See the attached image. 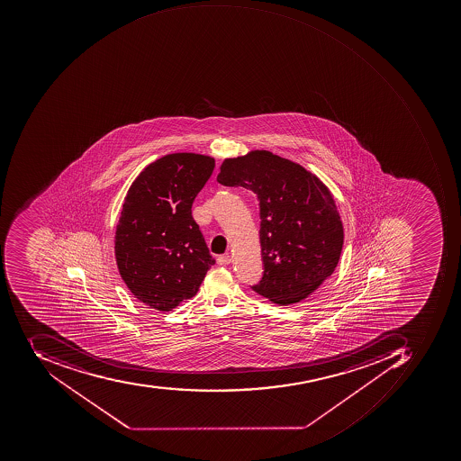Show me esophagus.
Listing matches in <instances>:
<instances>
[{
  "label": "esophagus",
  "mask_w": 461,
  "mask_h": 461,
  "mask_svg": "<svg viewBox=\"0 0 461 461\" xmlns=\"http://www.w3.org/2000/svg\"><path fill=\"white\" fill-rule=\"evenodd\" d=\"M218 263H220L221 266H228V264L232 263V258H230L229 254H226V256H220V258H218Z\"/></svg>",
  "instance_id": "esophagus-1"
}]
</instances>
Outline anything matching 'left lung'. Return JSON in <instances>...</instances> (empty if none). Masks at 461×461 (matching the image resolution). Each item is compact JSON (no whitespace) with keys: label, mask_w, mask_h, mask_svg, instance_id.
I'll return each instance as SVG.
<instances>
[{"label":"left lung","mask_w":461,"mask_h":461,"mask_svg":"<svg viewBox=\"0 0 461 461\" xmlns=\"http://www.w3.org/2000/svg\"><path fill=\"white\" fill-rule=\"evenodd\" d=\"M216 180L258 194L264 273L253 291L286 306L303 301L334 273L344 229L331 193L316 175L269 150H251L223 160Z\"/></svg>","instance_id":"1"}]
</instances>
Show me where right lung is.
<instances>
[{"label": "right lung", "instance_id": "obj_1", "mask_svg": "<svg viewBox=\"0 0 461 461\" xmlns=\"http://www.w3.org/2000/svg\"><path fill=\"white\" fill-rule=\"evenodd\" d=\"M215 159L165 155L138 175L127 192L114 236L122 281L138 301L170 312L193 298L215 264L192 207Z\"/></svg>", "mask_w": 461, "mask_h": 461}]
</instances>
